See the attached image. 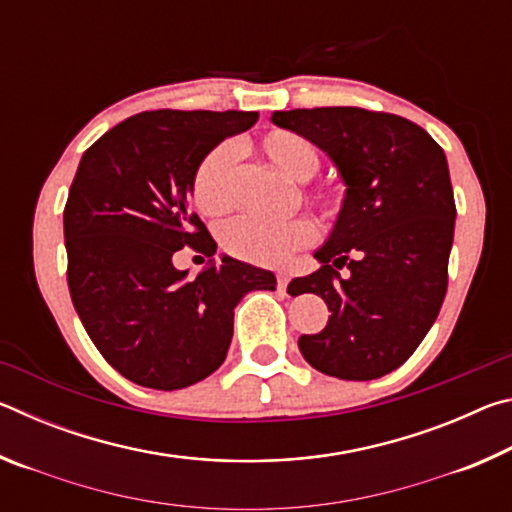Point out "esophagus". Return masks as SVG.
I'll list each match as a JSON object with an SVG mask.
<instances>
[{"mask_svg":"<svg viewBox=\"0 0 512 512\" xmlns=\"http://www.w3.org/2000/svg\"><path fill=\"white\" fill-rule=\"evenodd\" d=\"M275 277H277V289H280V291L287 289V284H289V273L284 271V268H277V271H275Z\"/></svg>","mask_w":512,"mask_h":512,"instance_id":"34e87169","label":"esophagus"}]
</instances>
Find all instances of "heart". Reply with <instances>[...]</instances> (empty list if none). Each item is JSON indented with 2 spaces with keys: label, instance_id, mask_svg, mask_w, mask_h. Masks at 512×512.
Wrapping results in <instances>:
<instances>
[{
  "label": "heart",
  "instance_id": "b5f03b06",
  "mask_svg": "<svg viewBox=\"0 0 512 512\" xmlns=\"http://www.w3.org/2000/svg\"><path fill=\"white\" fill-rule=\"evenodd\" d=\"M259 146L277 169L291 180H307L316 173L320 158L318 149L307 137L293 131L266 133ZM192 198L196 210L205 216L228 212L237 201V151L232 144L212 146L198 160L192 176ZM316 203L329 214H339L343 196L329 185L314 187ZM316 241V228L307 219L271 221L264 216L241 214L221 228V246L228 255L250 264H280L293 250L311 246Z\"/></svg>",
  "mask_w": 512,
  "mask_h": 512
}]
</instances>
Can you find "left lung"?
<instances>
[{"label": "left lung", "instance_id": "1", "mask_svg": "<svg viewBox=\"0 0 512 512\" xmlns=\"http://www.w3.org/2000/svg\"><path fill=\"white\" fill-rule=\"evenodd\" d=\"M271 119L320 146L348 185L332 237L316 253L323 266L289 284L291 296L316 293L332 314L298 348L325 375L384 377L418 350L447 293L456 203L445 153L391 112L298 108Z\"/></svg>", "mask_w": 512, "mask_h": 512}]
</instances>
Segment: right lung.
<instances>
[{
	"label": "right lung",
	"mask_w": 512,
	"mask_h": 512,
	"mask_svg": "<svg viewBox=\"0 0 512 512\" xmlns=\"http://www.w3.org/2000/svg\"><path fill=\"white\" fill-rule=\"evenodd\" d=\"M257 112L151 110L83 153L63 212L67 287L85 332L119 375L158 391L210 377L225 361L237 302L275 289V275L223 257L196 277L180 248L212 257L214 239L189 205L198 160Z\"/></svg>",
	"instance_id": "obj_1"
}]
</instances>
